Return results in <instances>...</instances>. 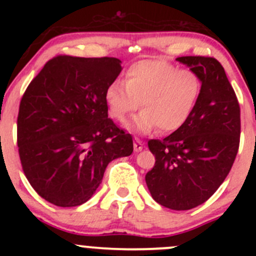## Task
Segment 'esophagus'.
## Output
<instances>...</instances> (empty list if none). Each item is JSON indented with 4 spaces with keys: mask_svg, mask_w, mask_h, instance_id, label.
Masks as SVG:
<instances>
[{
    "mask_svg": "<svg viewBox=\"0 0 256 256\" xmlns=\"http://www.w3.org/2000/svg\"><path fill=\"white\" fill-rule=\"evenodd\" d=\"M144 142L140 140V138H135V140H134V148H135V151L136 152H138V151H141V150L144 148Z\"/></svg>",
    "mask_w": 256,
    "mask_h": 256,
    "instance_id": "1",
    "label": "esophagus"
}]
</instances>
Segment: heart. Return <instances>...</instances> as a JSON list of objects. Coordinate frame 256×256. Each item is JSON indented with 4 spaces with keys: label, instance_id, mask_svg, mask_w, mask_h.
<instances>
[{
    "label": "heart",
    "instance_id": "b5f03b06",
    "mask_svg": "<svg viewBox=\"0 0 256 256\" xmlns=\"http://www.w3.org/2000/svg\"><path fill=\"white\" fill-rule=\"evenodd\" d=\"M202 82L190 69H178L158 59H146L130 66L125 82L115 80L105 92L109 112L118 122H125L138 106L130 125L136 132L147 134L158 128L162 132L180 128L194 109Z\"/></svg>",
    "mask_w": 256,
    "mask_h": 256
}]
</instances>
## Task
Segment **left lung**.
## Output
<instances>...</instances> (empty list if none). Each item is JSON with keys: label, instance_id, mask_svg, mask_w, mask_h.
I'll list each match as a JSON object with an SVG mask.
<instances>
[{"label": "left lung", "instance_id": "1", "mask_svg": "<svg viewBox=\"0 0 256 256\" xmlns=\"http://www.w3.org/2000/svg\"><path fill=\"white\" fill-rule=\"evenodd\" d=\"M202 82L188 120L164 140H150L154 166L146 184L158 204L188 210L214 194L234 164L240 141V106L222 64L210 56H180Z\"/></svg>", "mask_w": 256, "mask_h": 256}]
</instances>
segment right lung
<instances>
[{
	"instance_id": "add662e5",
	"label": "right lung",
	"mask_w": 256,
	"mask_h": 256,
	"mask_svg": "<svg viewBox=\"0 0 256 256\" xmlns=\"http://www.w3.org/2000/svg\"><path fill=\"white\" fill-rule=\"evenodd\" d=\"M121 69L118 58L56 56L26 89L18 154L28 182L52 204L89 200L109 162L132 154V138L108 118L105 100Z\"/></svg>"
}]
</instances>
